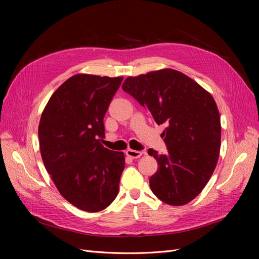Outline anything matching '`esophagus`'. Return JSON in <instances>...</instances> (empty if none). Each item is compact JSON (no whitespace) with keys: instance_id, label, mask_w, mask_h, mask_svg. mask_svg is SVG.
I'll return each instance as SVG.
<instances>
[{"instance_id":"34e87169","label":"esophagus","mask_w":259,"mask_h":259,"mask_svg":"<svg viewBox=\"0 0 259 259\" xmlns=\"http://www.w3.org/2000/svg\"><path fill=\"white\" fill-rule=\"evenodd\" d=\"M143 152L142 151H137V150H132V149H128V150H126V155L128 156V158H132V159H138L142 156Z\"/></svg>"}]
</instances>
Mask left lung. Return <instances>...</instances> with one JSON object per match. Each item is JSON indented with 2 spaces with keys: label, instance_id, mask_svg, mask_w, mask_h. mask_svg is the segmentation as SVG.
<instances>
[{
  "label": "left lung",
  "instance_id": "1",
  "mask_svg": "<svg viewBox=\"0 0 259 259\" xmlns=\"http://www.w3.org/2000/svg\"><path fill=\"white\" fill-rule=\"evenodd\" d=\"M122 89L146 107L162 133L166 154L148 153L158 161L150 177L152 192L168 205L192 201L208 183L221 151V115L213 96L188 75L162 69L128 76Z\"/></svg>",
  "mask_w": 259,
  "mask_h": 259
}]
</instances>
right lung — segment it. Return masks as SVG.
I'll use <instances>...</instances> for the list:
<instances>
[{
    "label": "right lung",
    "mask_w": 259,
    "mask_h": 259,
    "mask_svg": "<svg viewBox=\"0 0 259 259\" xmlns=\"http://www.w3.org/2000/svg\"><path fill=\"white\" fill-rule=\"evenodd\" d=\"M122 76L75 74L54 92L38 124L44 166L59 193L79 209L96 213L119 192L123 152L105 148L104 116Z\"/></svg>",
    "instance_id": "1"
}]
</instances>
